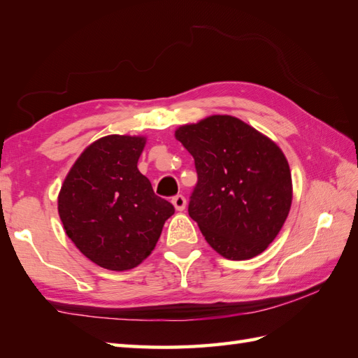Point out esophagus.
<instances>
[{
	"instance_id": "obj_1",
	"label": "esophagus",
	"mask_w": 358,
	"mask_h": 358,
	"mask_svg": "<svg viewBox=\"0 0 358 358\" xmlns=\"http://www.w3.org/2000/svg\"><path fill=\"white\" fill-rule=\"evenodd\" d=\"M173 205H174V208H176L178 211H184L185 210V205H187V201H185V197L182 196V194H178V196H174L173 197Z\"/></svg>"
}]
</instances>
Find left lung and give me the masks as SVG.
Listing matches in <instances>:
<instances>
[{
  "label": "left lung",
  "instance_id": "1",
  "mask_svg": "<svg viewBox=\"0 0 358 358\" xmlns=\"http://www.w3.org/2000/svg\"><path fill=\"white\" fill-rule=\"evenodd\" d=\"M174 136L194 157L188 214L220 256H259L279 234L292 202L291 170L265 134L229 115L180 125Z\"/></svg>",
  "mask_w": 358,
  "mask_h": 358
}]
</instances>
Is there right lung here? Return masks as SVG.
Instances as JSON below:
<instances>
[{
	"label": "right lung",
	"instance_id": "right-lung-1",
	"mask_svg": "<svg viewBox=\"0 0 358 358\" xmlns=\"http://www.w3.org/2000/svg\"><path fill=\"white\" fill-rule=\"evenodd\" d=\"M145 142L127 134L94 141L76 159L58 194L59 219L70 241L110 271L142 264L174 213L138 170Z\"/></svg>",
	"mask_w": 358,
	"mask_h": 358
}]
</instances>
